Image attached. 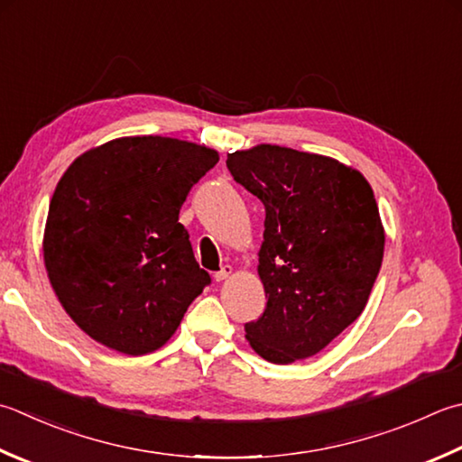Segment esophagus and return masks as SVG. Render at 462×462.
<instances>
[{
	"label": "esophagus",
	"mask_w": 462,
	"mask_h": 462,
	"mask_svg": "<svg viewBox=\"0 0 462 462\" xmlns=\"http://www.w3.org/2000/svg\"><path fill=\"white\" fill-rule=\"evenodd\" d=\"M232 266L230 264H224L218 273H214V280L216 282H222V280H226V278H230V274H232Z\"/></svg>",
	"instance_id": "34e87169"
}]
</instances>
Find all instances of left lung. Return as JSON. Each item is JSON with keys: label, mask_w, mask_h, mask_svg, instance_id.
Instances as JSON below:
<instances>
[{"label": "left lung", "mask_w": 462, "mask_h": 462, "mask_svg": "<svg viewBox=\"0 0 462 462\" xmlns=\"http://www.w3.org/2000/svg\"><path fill=\"white\" fill-rule=\"evenodd\" d=\"M230 174L264 204L258 274L266 309L244 324L268 363L314 356L368 302L384 254L373 188L338 160L260 143L228 153Z\"/></svg>", "instance_id": "obj_1"}]
</instances>
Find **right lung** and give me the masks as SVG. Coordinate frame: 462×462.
<instances>
[{"mask_svg":"<svg viewBox=\"0 0 462 462\" xmlns=\"http://www.w3.org/2000/svg\"><path fill=\"white\" fill-rule=\"evenodd\" d=\"M218 152L130 135L71 162L51 196L43 262L53 292L99 345L140 356L164 346L210 274L178 222Z\"/></svg>","mask_w":462,"mask_h":462,"instance_id":"add662e5","label":"right lung"}]
</instances>
